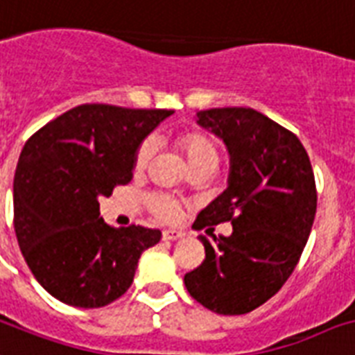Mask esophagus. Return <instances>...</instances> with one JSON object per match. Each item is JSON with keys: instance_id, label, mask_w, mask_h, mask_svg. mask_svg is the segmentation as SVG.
I'll list each match as a JSON object with an SVG mask.
<instances>
[{"instance_id": "obj_1", "label": "esophagus", "mask_w": 355, "mask_h": 355, "mask_svg": "<svg viewBox=\"0 0 355 355\" xmlns=\"http://www.w3.org/2000/svg\"><path fill=\"white\" fill-rule=\"evenodd\" d=\"M185 235L183 232H178V230H164L163 239L164 241H175V239H181Z\"/></svg>"}]
</instances>
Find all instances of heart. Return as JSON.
Wrapping results in <instances>:
<instances>
[{
    "label": "heart",
    "mask_w": 355,
    "mask_h": 355,
    "mask_svg": "<svg viewBox=\"0 0 355 355\" xmlns=\"http://www.w3.org/2000/svg\"><path fill=\"white\" fill-rule=\"evenodd\" d=\"M168 139L175 152L185 157L187 164H189V168L192 172L211 174L220 163V150L216 146L215 139L200 131V129H180V131L170 133ZM152 155L153 144L150 140H144L135 152V174H142L148 168V164L152 161ZM146 203L150 213L163 222L175 220L181 213L180 200L172 196V194H166V192H155L152 196H148Z\"/></svg>",
    "instance_id": "1"
}]
</instances>
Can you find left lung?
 I'll use <instances>...</instances> for the list:
<instances>
[{
  "mask_svg": "<svg viewBox=\"0 0 355 355\" xmlns=\"http://www.w3.org/2000/svg\"><path fill=\"white\" fill-rule=\"evenodd\" d=\"M226 142L227 189L200 211L194 230L232 222V235H200L205 259L185 274L189 295L218 315H244L282 289L300 261L315 213L309 155L293 131L250 107L198 112Z\"/></svg>",
  "mask_w": 355,
  "mask_h": 355,
  "instance_id": "1",
  "label": "left lung"
}]
</instances>
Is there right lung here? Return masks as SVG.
I'll return each instance as SVG.
<instances>
[{
  "label": "right lung",
  "mask_w": 355,
  "mask_h": 355,
  "mask_svg": "<svg viewBox=\"0 0 355 355\" xmlns=\"http://www.w3.org/2000/svg\"><path fill=\"white\" fill-rule=\"evenodd\" d=\"M172 111L85 103L40 128L15 174V232L37 282L68 306L111 304L133 283L152 227H112L100 198L133 178L137 148Z\"/></svg>",
  "instance_id": "right-lung-1"
}]
</instances>
